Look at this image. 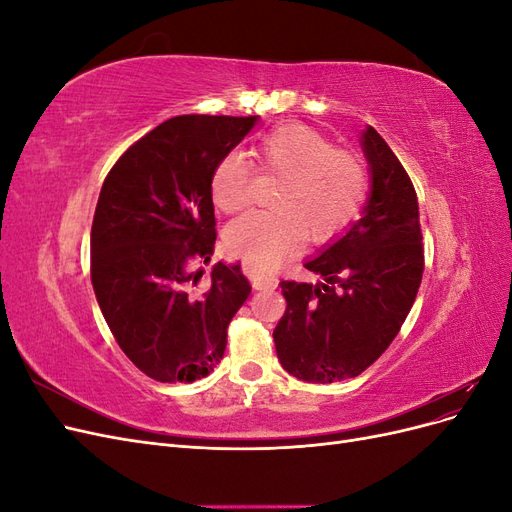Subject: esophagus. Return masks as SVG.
I'll use <instances>...</instances> for the list:
<instances>
[{
    "mask_svg": "<svg viewBox=\"0 0 512 512\" xmlns=\"http://www.w3.org/2000/svg\"><path fill=\"white\" fill-rule=\"evenodd\" d=\"M275 286H277V280H273V277H260V275L252 277V288L254 290H269V288H275Z\"/></svg>",
    "mask_w": 512,
    "mask_h": 512,
    "instance_id": "1",
    "label": "esophagus"
}]
</instances>
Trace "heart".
Instances as JSON below:
<instances>
[{"label": "heart", "mask_w": 512, "mask_h": 512, "mask_svg": "<svg viewBox=\"0 0 512 512\" xmlns=\"http://www.w3.org/2000/svg\"><path fill=\"white\" fill-rule=\"evenodd\" d=\"M262 173L282 179L271 211L247 213L226 228V245L254 273H271L301 239L324 243L359 218L369 196L361 158L337 149L327 136L290 123L265 134L254 147ZM211 198L224 213H239L252 198V168L228 151L213 168Z\"/></svg>", "instance_id": "heart-1"}]
</instances>
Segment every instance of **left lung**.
<instances>
[{
  "label": "left lung",
  "mask_w": 512,
  "mask_h": 512,
  "mask_svg": "<svg viewBox=\"0 0 512 512\" xmlns=\"http://www.w3.org/2000/svg\"><path fill=\"white\" fill-rule=\"evenodd\" d=\"M371 194L363 218L305 269L322 284L282 282L286 314L273 331L277 359L294 378H356L391 346L423 280L425 250L414 185L374 130L363 134Z\"/></svg>",
  "instance_id": "8db88e82"
}]
</instances>
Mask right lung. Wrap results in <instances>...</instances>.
Wrapping results in <instances>:
<instances>
[{"label": "right lung", "mask_w": 512, "mask_h": 512, "mask_svg": "<svg viewBox=\"0 0 512 512\" xmlns=\"http://www.w3.org/2000/svg\"><path fill=\"white\" fill-rule=\"evenodd\" d=\"M254 117L179 115L130 145L106 175L91 224V284L119 348L158 382H194L222 361L250 297L241 265L200 262L215 239L213 168Z\"/></svg>", "instance_id": "obj_1"}]
</instances>
